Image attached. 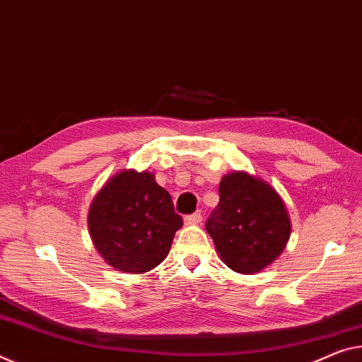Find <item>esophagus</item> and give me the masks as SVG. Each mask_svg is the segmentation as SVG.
Returning a JSON list of instances; mask_svg holds the SVG:
<instances>
[{"label":"esophagus","mask_w":362,"mask_h":362,"mask_svg":"<svg viewBox=\"0 0 362 362\" xmlns=\"http://www.w3.org/2000/svg\"><path fill=\"white\" fill-rule=\"evenodd\" d=\"M202 221V215L200 214H191V215H186L185 216V223L186 225H197Z\"/></svg>","instance_id":"esophagus-1"}]
</instances>
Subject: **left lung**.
Returning <instances> with one entry per match:
<instances>
[{
    "label": "left lung",
    "instance_id": "obj_1",
    "mask_svg": "<svg viewBox=\"0 0 362 362\" xmlns=\"http://www.w3.org/2000/svg\"><path fill=\"white\" fill-rule=\"evenodd\" d=\"M218 192L220 202L205 230L231 270L260 272L283 252L290 239L285 204L270 185L243 171L226 175Z\"/></svg>",
    "mask_w": 362,
    "mask_h": 362
}]
</instances>
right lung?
Wrapping results in <instances>:
<instances>
[{
    "label": "right lung",
    "mask_w": 362,
    "mask_h": 362,
    "mask_svg": "<svg viewBox=\"0 0 362 362\" xmlns=\"http://www.w3.org/2000/svg\"><path fill=\"white\" fill-rule=\"evenodd\" d=\"M181 226L168 191L147 171L113 176L88 210L93 246L107 264L127 274H144L162 264Z\"/></svg>",
    "instance_id": "add662e5"
}]
</instances>
